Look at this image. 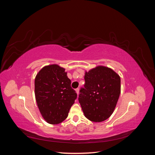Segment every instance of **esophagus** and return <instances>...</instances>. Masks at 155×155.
Returning a JSON list of instances; mask_svg holds the SVG:
<instances>
[{"label":"esophagus","mask_w":155,"mask_h":155,"mask_svg":"<svg viewBox=\"0 0 155 155\" xmlns=\"http://www.w3.org/2000/svg\"><path fill=\"white\" fill-rule=\"evenodd\" d=\"M76 93H77V94L78 95V94H79V88H76Z\"/></svg>","instance_id":"34e87169"}]
</instances>
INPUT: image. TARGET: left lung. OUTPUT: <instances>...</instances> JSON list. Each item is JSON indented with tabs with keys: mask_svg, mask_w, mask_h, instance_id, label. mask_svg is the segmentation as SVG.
<instances>
[{
	"mask_svg": "<svg viewBox=\"0 0 155 155\" xmlns=\"http://www.w3.org/2000/svg\"><path fill=\"white\" fill-rule=\"evenodd\" d=\"M85 88L80 90L79 102L84 115L101 122L113 113L121 92V79L113 70L97 66L85 72Z\"/></svg>",
	"mask_w": 155,
	"mask_h": 155,
	"instance_id": "left-lung-1",
	"label": "left lung"
}]
</instances>
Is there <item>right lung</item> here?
<instances>
[{"label": "right lung", "instance_id": "1", "mask_svg": "<svg viewBox=\"0 0 155 155\" xmlns=\"http://www.w3.org/2000/svg\"><path fill=\"white\" fill-rule=\"evenodd\" d=\"M65 69L58 64L42 68L35 78V96L41 114L46 122L55 125L67 118L77 98Z\"/></svg>", "mask_w": 155, "mask_h": 155}]
</instances>
